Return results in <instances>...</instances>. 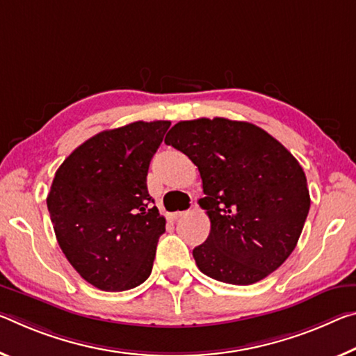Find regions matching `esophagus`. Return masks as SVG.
<instances>
[{
	"label": "esophagus",
	"mask_w": 356,
	"mask_h": 356,
	"mask_svg": "<svg viewBox=\"0 0 356 356\" xmlns=\"http://www.w3.org/2000/svg\"><path fill=\"white\" fill-rule=\"evenodd\" d=\"M185 213L187 212H174V213H171V216H169V218L171 220H174V222H176V220H179V218H182Z\"/></svg>",
	"instance_id": "esophagus-1"
}]
</instances>
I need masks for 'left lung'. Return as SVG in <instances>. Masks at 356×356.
<instances>
[{"instance_id":"left-lung-1","label":"left lung","mask_w":356,"mask_h":356,"mask_svg":"<svg viewBox=\"0 0 356 356\" xmlns=\"http://www.w3.org/2000/svg\"><path fill=\"white\" fill-rule=\"evenodd\" d=\"M165 143L198 166L211 220L196 266L231 285H252L295 250L310 196L306 174L277 139L249 122L198 118L174 125Z\"/></svg>"}]
</instances>
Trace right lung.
<instances>
[{"instance_id": "right-lung-1", "label": "right lung", "mask_w": 356, "mask_h": 356, "mask_svg": "<svg viewBox=\"0 0 356 356\" xmlns=\"http://www.w3.org/2000/svg\"><path fill=\"white\" fill-rule=\"evenodd\" d=\"M171 122H133L95 134L61 163L47 195L60 249L104 291L149 279L166 220L152 206L147 172Z\"/></svg>"}]
</instances>
